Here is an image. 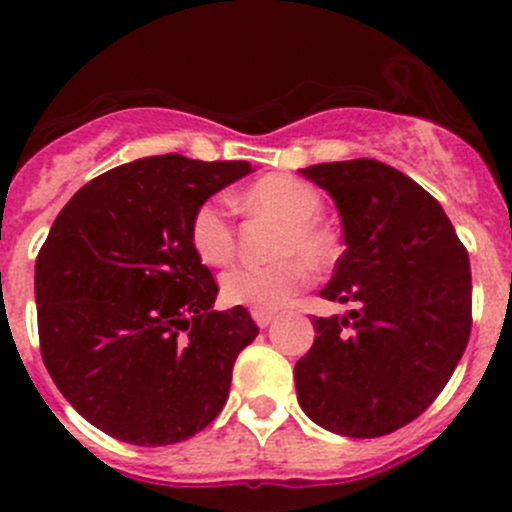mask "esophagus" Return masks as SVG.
Here are the masks:
<instances>
[{"label":"esophagus","mask_w":512,"mask_h":512,"mask_svg":"<svg viewBox=\"0 0 512 512\" xmlns=\"http://www.w3.org/2000/svg\"><path fill=\"white\" fill-rule=\"evenodd\" d=\"M252 319L257 322V327L265 329V327H270L272 322H275V314H272V312H252Z\"/></svg>","instance_id":"34e87169"}]
</instances>
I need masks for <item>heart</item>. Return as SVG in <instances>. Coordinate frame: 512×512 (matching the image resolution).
<instances>
[{
  "label": "heart",
  "instance_id": "heart-1",
  "mask_svg": "<svg viewBox=\"0 0 512 512\" xmlns=\"http://www.w3.org/2000/svg\"><path fill=\"white\" fill-rule=\"evenodd\" d=\"M245 213L272 215L282 227L275 240L280 260L270 265H242L230 270L220 282L223 299L252 312H275L309 282V266L324 267L337 255L332 232L317 223L322 215V195L307 180L294 175H265L247 185L235 198ZM190 242L198 257L208 265H227L235 255V227L225 203L208 200L200 205L190 223ZM286 257L282 258L281 255ZM305 260L302 261L301 257Z\"/></svg>",
  "mask_w": 512,
  "mask_h": 512
}]
</instances>
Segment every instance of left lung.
<instances>
[{
  "mask_svg": "<svg viewBox=\"0 0 512 512\" xmlns=\"http://www.w3.org/2000/svg\"><path fill=\"white\" fill-rule=\"evenodd\" d=\"M302 175L332 195L347 242L322 297L356 309L314 319L297 399L327 431L386 436L436 401L466 352L468 250L438 200L391 165L356 158Z\"/></svg>",
  "mask_w": 512,
  "mask_h": 512,
  "instance_id": "8db88e82",
  "label": "left lung"
}]
</instances>
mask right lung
<instances>
[{"label":"right lung","instance_id":"right-lung-1","mask_svg":"<svg viewBox=\"0 0 512 512\" xmlns=\"http://www.w3.org/2000/svg\"><path fill=\"white\" fill-rule=\"evenodd\" d=\"M247 173L245 160L141 158L89 180L56 215L34 270L41 359L108 436L168 446L223 411L237 354L260 329L245 307L210 309L218 285L190 223Z\"/></svg>","mask_w":512,"mask_h":512}]
</instances>
